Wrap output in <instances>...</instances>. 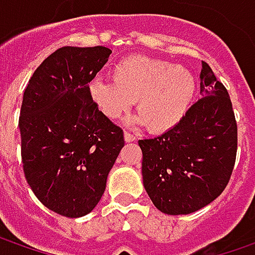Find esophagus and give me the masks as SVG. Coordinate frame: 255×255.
Listing matches in <instances>:
<instances>
[{
    "label": "esophagus",
    "instance_id": "obj_1",
    "mask_svg": "<svg viewBox=\"0 0 255 255\" xmlns=\"http://www.w3.org/2000/svg\"><path fill=\"white\" fill-rule=\"evenodd\" d=\"M125 142H128V143H130V142H134L136 140V136H133L132 133H128V132H125Z\"/></svg>",
    "mask_w": 255,
    "mask_h": 255
}]
</instances>
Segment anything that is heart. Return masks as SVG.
Returning <instances> with one entry per match:
<instances>
[{
  "mask_svg": "<svg viewBox=\"0 0 255 255\" xmlns=\"http://www.w3.org/2000/svg\"><path fill=\"white\" fill-rule=\"evenodd\" d=\"M112 81L96 78L89 84V95L98 109L109 119H118L136 101L139 112L126 123L149 130L166 132L174 128L190 108L196 79L187 68L167 61L129 56L111 71Z\"/></svg>",
  "mask_w": 255,
  "mask_h": 255,
  "instance_id": "obj_1",
  "label": "heart"
}]
</instances>
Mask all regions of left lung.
Instances as JSON below:
<instances>
[{"label":"left lung","mask_w":255,"mask_h":255,"mask_svg":"<svg viewBox=\"0 0 255 255\" xmlns=\"http://www.w3.org/2000/svg\"><path fill=\"white\" fill-rule=\"evenodd\" d=\"M201 98L174 128L139 140L143 186L156 209L190 214L210 204L230 180L237 123L227 89L203 62Z\"/></svg>","instance_id":"1"}]
</instances>
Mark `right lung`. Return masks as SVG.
I'll return each mask as SVG.
<instances>
[{"instance_id": "right-lung-1", "label": "right lung", "mask_w": 255, "mask_h": 255, "mask_svg": "<svg viewBox=\"0 0 255 255\" xmlns=\"http://www.w3.org/2000/svg\"><path fill=\"white\" fill-rule=\"evenodd\" d=\"M105 46L56 49L26 85L19 116L24 173L46 209L78 219L96 207L125 140L92 101L89 82L109 61Z\"/></svg>"}]
</instances>
